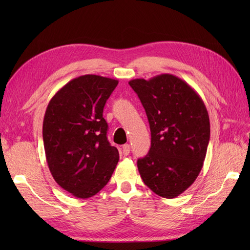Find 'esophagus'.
I'll use <instances>...</instances> for the list:
<instances>
[{
  "instance_id": "obj_1",
  "label": "esophagus",
  "mask_w": 250,
  "mask_h": 250,
  "mask_svg": "<svg viewBox=\"0 0 250 250\" xmlns=\"http://www.w3.org/2000/svg\"><path fill=\"white\" fill-rule=\"evenodd\" d=\"M130 152V145L129 144H125L122 146V155L124 156H128Z\"/></svg>"
}]
</instances>
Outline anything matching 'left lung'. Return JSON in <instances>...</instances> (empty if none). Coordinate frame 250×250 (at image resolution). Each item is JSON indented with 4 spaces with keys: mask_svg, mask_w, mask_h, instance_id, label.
Instances as JSON below:
<instances>
[{
    "mask_svg": "<svg viewBox=\"0 0 250 250\" xmlns=\"http://www.w3.org/2000/svg\"><path fill=\"white\" fill-rule=\"evenodd\" d=\"M132 89L144 106L151 147L137 160L148 188L173 199L194 183L203 167L209 142V117L194 89L172 74L132 79Z\"/></svg>",
    "mask_w": 250,
    "mask_h": 250,
    "instance_id": "1",
    "label": "left lung"
}]
</instances>
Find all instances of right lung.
I'll return each mask as SVG.
<instances>
[{
  "mask_svg": "<svg viewBox=\"0 0 250 250\" xmlns=\"http://www.w3.org/2000/svg\"><path fill=\"white\" fill-rule=\"evenodd\" d=\"M118 81L100 75L72 79L49 101L43 121L46 160L56 183L79 199L108 183L119 152L107 141L106 101Z\"/></svg>",
  "mask_w": 250,
  "mask_h": 250,
  "instance_id": "1",
  "label": "right lung"
}]
</instances>
